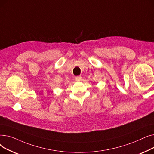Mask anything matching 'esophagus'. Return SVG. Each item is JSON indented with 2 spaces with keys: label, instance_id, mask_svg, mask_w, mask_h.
<instances>
[{
  "label": "esophagus",
  "instance_id": "esophagus-1",
  "mask_svg": "<svg viewBox=\"0 0 154 154\" xmlns=\"http://www.w3.org/2000/svg\"><path fill=\"white\" fill-rule=\"evenodd\" d=\"M81 80H82V77L81 76H77V77H75V80H76V81L80 82Z\"/></svg>",
  "mask_w": 154,
  "mask_h": 154
}]
</instances>
